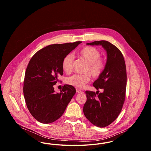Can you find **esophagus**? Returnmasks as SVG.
<instances>
[{
	"label": "esophagus",
	"mask_w": 151,
	"mask_h": 151,
	"mask_svg": "<svg viewBox=\"0 0 151 151\" xmlns=\"http://www.w3.org/2000/svg\"><path fill=\"white\" fill-rule=\"evenodd\" d=\"M76 92H77V93H83V92L82 91L80 90L79 89H76Z\"/></svg>",
	"instance_id": "34e87169"
}]
</instances>
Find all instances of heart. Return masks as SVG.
I'll return each instance as SVG.
<instances>
[{"instance_id": "obj_1", "label": "heart", "mask_w": 151, "mask_h": 151, "mask_svg": "<svg viewBox=\"0 0 151 151\" xmlns=\"http://www.w3.org/2000/svg\"><path fill=\"white\" fill-rule=\"evenodd\" d=\"M78 55L87 63L84 70L85 72L89 73L95 78H99L105 67V61L102 58L100 57V51L93 47L86 46L80 50ZM73 63V58L72 55L69 54L65 55L62 63L63 70L67 73H70L72 71ZM89 74H74L68 77L65 80V83L79 89L83 88L91 80V75Z\"/></svg>"}]
</instances>
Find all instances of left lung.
<instances>
[{
    "label": "left lung",
    "mask_w": 151,
    "mask_h": 151,
    "mask_svg": "<svg viewBox=\"0 0 151 151\" xmlns=\"http://www.w3.org/2000/svg\"><path fill=\"white\" fill-rule=\"evenodd\" d=\"M88 45H101L107 53L105 68L93 84L99 91H86V101L83 112L88 120L96 126L105 127L114 122L120 114L125 100L127 73L122 52L106 41H94Z\"/></svg>",
    "instance_id": "obj_1"
}]
</instances>
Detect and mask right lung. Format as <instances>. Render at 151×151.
<instances>
[{"label": "right lung", "instance_id": "obj_1", "mask_svg": "<svg viewBox=\"0 0 151 151\" xmlns=\"http://www.w3.org/2000/svg\"><path fill=\"white\" fill-rule=\"evenodd\" d=\"M81 41L53 44L38 51L29 61L24 80V99L32 115L38 122L50 123L64 113L76 93L73 86L65 85L55 93L59 75H63L62 60Z\"/></svg>", "mask_w": 151, "mask_h": 151}]
</instances>
